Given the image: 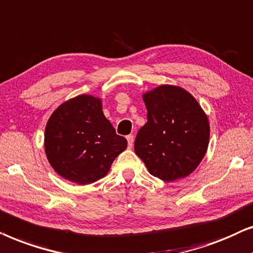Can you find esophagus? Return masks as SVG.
<instances>
[{"mask_svg":"<svg viewBox=\"0 0 253 253\" xmlns=\"http://www.w3.org/2000/svg\"><path fill=\"white\" fill-rule=\"evenodd\" d=\"M127 142H128V148H132L134 144V136L133 135L127 136Z\"/></svg>","mask_w":253,"mask_h":253,"instance_id":"esophagus-1","label":"esophagus"}]
</instances>
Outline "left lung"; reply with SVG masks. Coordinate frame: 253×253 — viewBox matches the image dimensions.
I'll list each match as a JSON object with an SVG mask.
<instances>
[{
	"instance_id": "left-lung-1",
	"label": "left lung",
	"mask_w": 253,
	"mask_h": 253,
	"mask_svg": "<svg viewBox=\"0 0 253 253\" xmlns=\"http://www.w3.org/2000/svg\"><path fill=\"white\" fill-rule=\"evenodd\" d=\"M148 121L134 150L148 171L164 181L185 178L207 153L210 120L198 100L178 85L162 84L143 92Z\"/></svg>"
}]
</instances>
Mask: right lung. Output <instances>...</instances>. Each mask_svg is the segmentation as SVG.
Segmentation results:
<instances>
[{
  "label": "right lung",
  "instance_id": "right-lung-1",
  "mask_svg": "<svg viewBox=\"0 0 253 253\" xmlns=\"http://www.w3.org/2000/svg\"><path fill=\"white\" fill-rule=\"evenodd\" d=\"M45 154L54 171L79 185L95 183L109 173L127 140L117 135L103 113L99 97L79 95L50 114L43 139Z\"/></svg>",
  "mask_w": 253,
  "mask_h": 253
}]
</instances>
